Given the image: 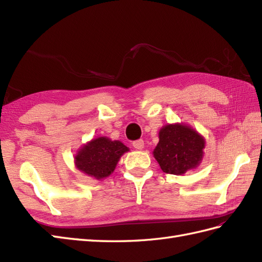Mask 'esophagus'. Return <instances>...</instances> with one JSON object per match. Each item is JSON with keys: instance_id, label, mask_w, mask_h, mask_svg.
Instances as JSON below:
<instances>
[{"instance_id": "1", "label": "esophagus", "mask_w": 262, "mask_h": 262, "mask_svg": "<svg viewBox=\"0 0 262 262\" xmlns=\"http://www.w3.org/2000/svg\"><path fill=\"white\" fill-rule=\"evenodd\" d=\"M133 146H134L136 149H143L144 148V141L137 140L135 142H133Z\"/></svg>"}]
</instances>
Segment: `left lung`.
<instances>
[{
    "mask_svg": "<svg viewBox=\"0 0 262 262\" xmlns=\"http://www.w3.org/2000/svg\"><path fill=\"white\" fill-rule=\"evenodd\" d=\"M205 138L186 124H168L159 132L153 155L165 173L181 176L196 169L204 158Z\"/></svg>",
    "mask_w": 262,
    "mask_h": 262,
    "instance_id": "1",
    "label": "left lung"
}]
</instances>
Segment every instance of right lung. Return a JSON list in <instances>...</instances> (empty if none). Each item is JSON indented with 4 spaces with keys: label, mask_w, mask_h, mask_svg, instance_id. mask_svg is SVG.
Returning a JSON list of instances; mask_svg holds the SVG:
<instances>
[{
    "label": "right lung",
    "mask_w": 262,
    "mask_h": 262,
    "mask_svg": "<svg viewBox=\"0 0 262 262\" xmlns=\"http://www.w3.org/2000/svg\"><path fill=\"white\" fill-rule=\"evenodd\" d=\"M128 151L129 148L120 141L100 136L77 149L74 163L76 169L83 173L101 180L113 173L122 154Z\"/></svg>",
    "instance_id": "obj_1"
}]
</instances>
